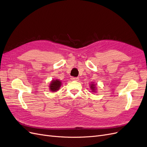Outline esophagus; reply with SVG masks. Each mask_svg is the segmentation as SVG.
Listing matches in <instances>:
<instances>
[{
	"instance_id": "esophagus-1",
	"label": "esophagus",
	"mask_w": 147,
	"mask_h": 147,
	"mask_svg": "<svg viewBox=\"0 0 147 147\" xmlns=\"http://www.w3.org/2000/svg\"><path fill=\"white\" fill-rule=\"evenodd\" d=\"M71 80H72L78 81V80H79V78H78V77H71Z\"/></svg>"
}]
</instances>
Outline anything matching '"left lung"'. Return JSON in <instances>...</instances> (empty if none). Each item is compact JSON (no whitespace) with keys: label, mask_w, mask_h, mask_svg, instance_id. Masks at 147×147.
Returning a JSON list of instances; mask_svg holds the SVG:
<instances>
[{"label":"left lung","mask_w":147,"mask_h":147,"mask_svg":"<svg viewBox=\"0 0 147 147\" xmlns=\"http://www.w3.org/2000/svg\"><path fill=\"white\" fill-rule=\"evenodd\" d=\"M90 88H91V90H92V92H96V85L93 83L92 84H91Z\"/></svg>","instance_id":"obj_1"}]
</instances>
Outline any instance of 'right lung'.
Instances as JSON below:
<instances>
[{
	"label": "right lung",
	"instance_id": "add662e5",
	"mask_svg": "<svg viewBox=\"0 0 147 147\" xmlns=\"http://www.w3.org/2000/svg\"><path fill=\"white\" fill-rule=\"evenodd\" d=\"M61 86V82L59 80H53L51 81L50 84V90L52 92H56L58 90Z\"/></svg>",
	"mask_w": 147,
	"mask_h": 147
}]
</instances>
